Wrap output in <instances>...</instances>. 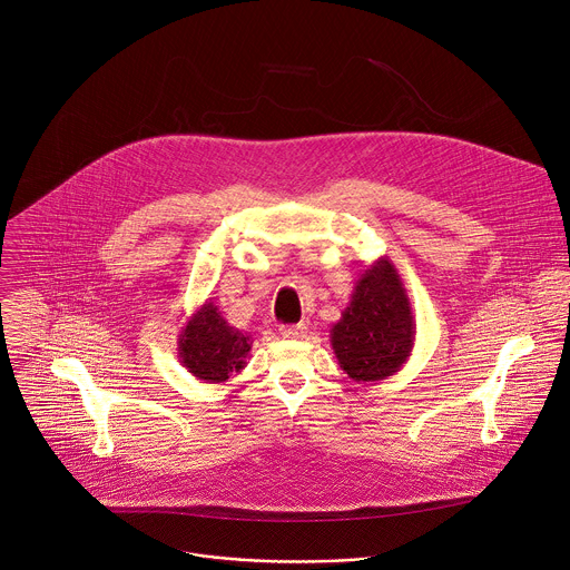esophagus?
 <instances>
[{
    "label": "esophagus",
    "mask_w": 570,
    "mask_h": 570,
    "mask_svg": "<svg viewBox=\"0 0 570 570\" xmlns=\"http://www.w3.org/2000/svg\"><path fill=\"white\" fill-rule=\"evenodd\" d=\"M279 333L288 340H297V337H304L306 326L304 324H284V326H279Z\"/></svg>",
    "instance_id": "34e87169"
}]
</instances>
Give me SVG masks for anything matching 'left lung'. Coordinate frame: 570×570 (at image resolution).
<instances>
[{"mask_svg":"<svg viewBox=\"0 0 570 570\" xmlns=\"http://www.w3.org/2000/svg\"><path fill=\"white\" fill-rule=\"evenodd\" d=\"M416 317L390 257H377L355 279L351 302L331 328L340 368L355 383H381L410 360Z\"/></svg>","mask_w":570,"mask_h":570,"instance_id":"8db88e82","label":"left lung"}]
</instances>
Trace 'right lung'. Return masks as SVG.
Returning <instances> with one entry per match:
<instances>
[{
	"instance_id": "obj_1",
	"label": "right lung",
	"mask_w": 570,
	"mask_h": 570,
	"mask_svg": "<svg viewBox=\"0 0 570 570\" xmlns=\"http://www.w3.org/2000/svg\"><path fill=\"white\" fill-rule=\"evenodd\" d=\"M253 340L230 326L213 299H206L178 333V362L197 381L219 385L246 366Z\"/></svg>"
}]
</instances>
